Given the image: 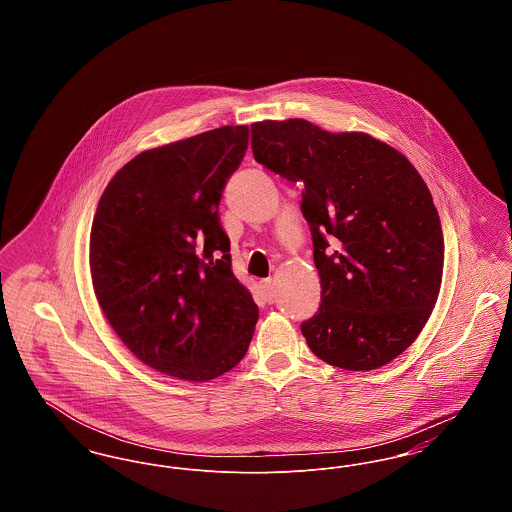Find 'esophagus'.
Listing matches in <instances>:
<instances>
[{
	"label": "esophagus",
	"instance_id": "esophagus-1",
	"mask_svg": "<svg viewBox=\"0 0 512 512\" xmlns=\"http://www.w3.org/2000/svg\"><path fill=\"white\" fill-rule=\"evenodd\" d=\"M261 288H263V293H265V299H267L268 303H274L276 292H274V282H272V278L263 280V282H261Z\"/></svg>",
	"mask_w": 512,
	"mask_h": 512
}]
</instances>
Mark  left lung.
<instances>
[{"instance_id": "left-lung-1", "label": "left lung", "mask_w": 512, "mask_h": 512, "mask_svg": "<svg viewBox=\"0 0 512 512\" xmlns=\"http://www.w3.org/2000/svg\"><path fill=\"white\" fill-rule=\"evenodd\" d=\"M257 163L303 184L320 307L301 324L311 351L345 370L401 355L438 301L443 232L411 161L363 134H332L305 119L251 124Z\"/></svg>"}]
</instances>
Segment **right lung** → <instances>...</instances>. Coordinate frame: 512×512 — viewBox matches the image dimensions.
<instances>
[{"mask_svg":"<svg viewBox=\"0 0 512 512\" xmlns=\"http://www.w3.org/2000/svg\"><path fill=\"white\" fill-rule=\"evenodd\" d=\"M247 126H220L147 149L113 176L90 234L103 315L144 363L207 382L244 359L259 318L232 272L219 203Z\"/></svg>","mask_w":512,"mask_h":512,"instance_id":"right-lung-1","label":"right lung"}]
</instances>
